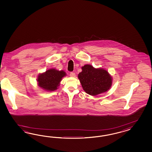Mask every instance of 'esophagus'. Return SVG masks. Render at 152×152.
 Masks as SVG:
<instances>
[{
  "instance_id": "1",
  "label": "esophagus",
  "mask_w": 152,
  "mask_h": 152,
  "mask_svg": "<svg viewBox=\"0 0 152 152\" xmlns=\"http://www.w3.org/2000/svg\"><path fill=\"white\" fill-rule=\"evenodd\" d=\"M69 76H70L71 77H75V73L73 72H70V74H69Z\"/></svg>"
}]
</instances>
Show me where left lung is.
<instances>
[{
    "mask_svg": "<svg viewBox=\"0 0 152 152\" xmlns=\"http://www.w3.org/2000/svg\"><path fill=\"white\" fill-rule=\"evenodd\" d=\"M78 78L83 90L92 96L106 92L112 85V77L106 70L95 69L90 64L82 67Z\"/></svg>",
    "mask_w": 152,
    "mask_h": 152,
    "instance_id": "1",
    "label": "left lung"
}]
</instances>
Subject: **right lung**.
Masks as SVG:
<instances>
[{
    "label": "right lung",
    "instance_id": "obj_1",
    "mask_svg": "<svg viewBox=\"0 0 152 152\" xmlns=\"http://www.w3.org/2000/svg\"><path fill=\"white\" fill-rule=\"evenodd\" d=\"M66 75L64 71L52 69L47 70L45 72L39 74L37 78L38 86L48 91H53L60 86L62 78Z\"/></svg>",
    "mask_w": 152,
    "mask_h": 152
}]
</instances>
